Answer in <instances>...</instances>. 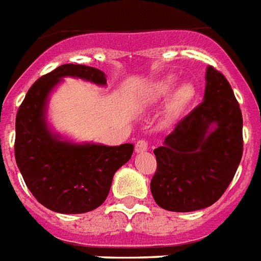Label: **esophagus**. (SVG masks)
<instances>
[{"label": "esophagus", "instance_id": "34e87169", "mask_svg": "<svg viewBox=\"0 0 261 261\" xmlns=\"http://www.w3.org/2000/svg\"><path fill=\"white\" fill-rule=\"evenodd\" d=\"M135 150H136V152L147 151V150H148V143H147L146 140H139V142L136 143V146H135Z\"/></svg>", "mask_w": 261, "mask_h": 261}]
</instances>
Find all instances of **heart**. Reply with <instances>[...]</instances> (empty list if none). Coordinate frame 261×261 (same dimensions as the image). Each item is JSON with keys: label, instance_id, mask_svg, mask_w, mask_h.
<instances>
[{"label": "heart", "instance_id": "heart-1", "mask_svg": "<svg viewBox=\"0 0 261 261\" xmlns=\"http://www.w3.org/2000/svg\"><path fill=\"white\" fill-rule=\"evenodd\" d=\"M175 82V77L164 78V80L156 82L155 85L151 88V92H150L151 100H161V99L166 97L173 89ZM195 93L197 92H195V86L193 84H190V82L180 84L170 95L169 103H168V115L169 117H176V115L181 114L184 110L193 103Z\"/></svg>", "mask_w": 261, "mask_h": 261}]
</instances>
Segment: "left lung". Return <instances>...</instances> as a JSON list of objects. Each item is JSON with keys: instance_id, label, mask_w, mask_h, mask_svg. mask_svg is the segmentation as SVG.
<instances>
[{"instance_id": "8db88e82", "label": "left lung", "mask_w": 261, "mask_h": 261, "mask_svg": "<svg viewBox=\"0 0 261 261\" xmlns=\"http://www.w3.org/2000/svg\"><path fill=\"white\" fill-rule=\"evenodd\" d=\"M203 101L154 150L151 194L158 206L193 212L216 202L230 186L242 151V113L227 78L209 66Z\"/></svg>"}]
</instances>
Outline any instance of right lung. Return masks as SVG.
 I'll return each instance as SVG.
<instances>
[{"label":"right lung","instance_id":"add662e5","mask_svg":"<svg viewBox=\"0 0 261 261\" xmlns=\"http://www.w3.org/2000/svg\"><path fill=\"white\" fill-rule=\"evenodd\" d=\"M63 77L106 85V74L84 64H63L31 85L16 114L15 158L35 199L66 215L91 212L105 202L113 177L126 164L133 144H75L49 130L45 110L50 91Z\"/></svg>","mask_w":261,"mask_h":261}]
</instances>
